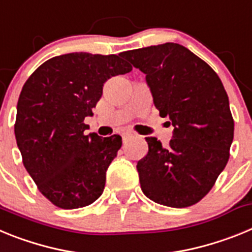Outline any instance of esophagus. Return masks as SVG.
Wrapping results in <instances>:
<instances>
[{
  "instance_id": "obj_1",
  "label": "esophagus",
  "mask_w": 252,
  "mask_h": 252,
  "mask_svg": "<svg viewBox=\"0 0 252 252\" xmlns=\"http://www.w3.org/2000/svg\"><path fill=\"white\" fill-rule=\"evenodd\" d=\"M131 137H133L132 133H130V132H124V133H122V141H124V142H127L128 140L131 139Z\"/></svg>"
}]
</instances>
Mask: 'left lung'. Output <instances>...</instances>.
I'll use <instances>...</instances> for the list:
<instances>
[{"mask_svg":"<svg viewBox=\"0 0 252 252\" xmlns=\"http://www.w3.org/2000/svg\"><path fill=\"white\" fill-rule=\"evenodd\" d=\"M146 75L154 104L173 125L166 148L146 137L137 162L144 194L162 206L184 208L215 186L230 158L233 119L221 79L206 62L175 43L124 51Z\"/></svg>","mask_w":252,"mask_h":252,"instance_id":"8db88e82","label":"left lung"}]
</instances>
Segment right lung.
<instances>
[{
	"label": "right lung",
	"mask_w": 252,
	"mask_h": 252,
	"mask_svg": "<svg viewBox=\"0 0 252 252\" xmlns=\"http://www.w3.org/2000/svg\"><path fill=\"white\" fill-rule=\"evenodd\" d=\"M131 70L120 55L69 53L46 60L22 87L17 146L28 173L54 206L81 208L103 193L106 171L122 139L86 135L84 119L93 116L104 82Z\"/></svg>",
	"instance_id": "1"
}]
</instances>
